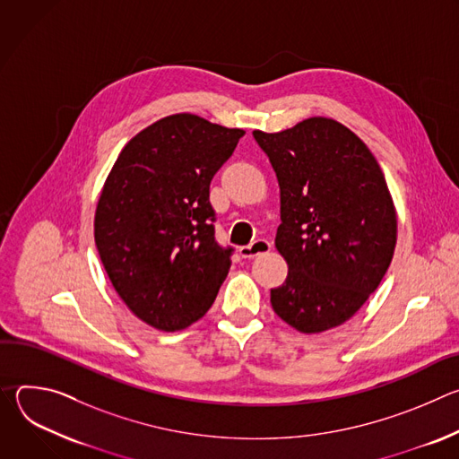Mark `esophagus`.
<instances>
[{
	"instance_id": "obj_1",
	"label": "esophagus",
	"mask_w": 459,
	"mask_h": 459,
	"mask_svg": "<svg viewBox=\"0 0 459 459\" xmlns=\"http://www.w3.org/2000/svg\"><path fill=\"white\" fill-rule=\"evenodd\" d=\"M273 248V245L267 241V239H255V241H252L250 245H247V247H239V255L241 257H255V255H261V254H265V252H269Z\"/></svg>"
}]
</instances>
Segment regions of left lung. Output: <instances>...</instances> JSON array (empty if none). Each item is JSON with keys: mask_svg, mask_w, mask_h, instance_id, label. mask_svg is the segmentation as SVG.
I'll return each mask as SVG.
<instances>
[{"mask_svg": "<svg viewBox=\"0 0 459 459\" xmlns=\"http://www.w3.org/2000/svg\"><path fill=\"white\" fill-rule=\"evenodd\" d=\"M280 185L276 248L287 280L271 290L274 312L303 334L351 319L381 283L398 239L385 176L368 147L331 117L281 133H252Z\"/></svg>", "mask_w": 459, "mask_h": 459, "instance_id": "left-lung-1", "label": "left lung"}]
</instances>
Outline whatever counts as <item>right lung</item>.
Listing matches in <instances>:
<instances>
[{
  "label": "right lung",
  "mask_w": 459,
  "mask_h": 459,
  "mask_svg": "<svg viewBox=\"0 0 459 459\" xmlns=\"http://www.w3.org/2000/svg\"><path fill=\"white\" fill-rule=\"evenodd\" d=\"M243 134L172 114L130 140L105 179L94 216L101 264L130 312L158 331L198 321L229 274L232 248L216 243L209 188Z\"/></svg>",
  "instance_id": "1"
}]
</instances>
